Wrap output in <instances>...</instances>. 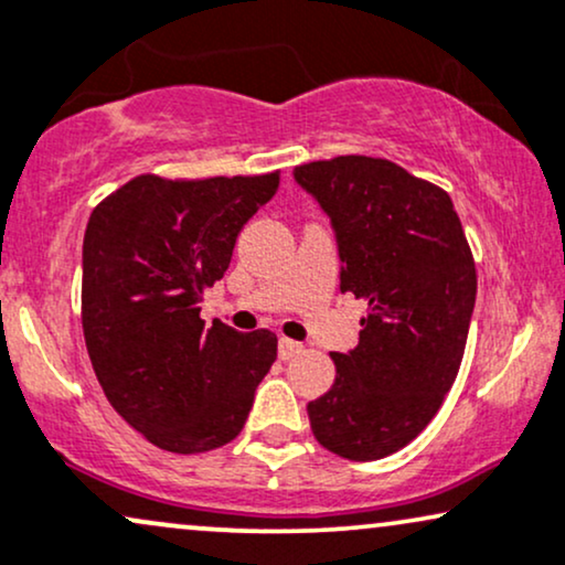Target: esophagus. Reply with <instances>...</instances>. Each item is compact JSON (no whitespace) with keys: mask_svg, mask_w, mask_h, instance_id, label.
Returning a JSON list of instances; mask_svg holds the SVG:
<instances>
[{"mask_svg":"<svg viewBox=\"0 0 565 565\" xmlns=\"http://www.w3.org/2000/svg\"><path fill=\"white\" fill-rule=\"evenodd\" d=\"M302 344L299 341H291V339H278V360H291V356L302 354Z\"/></svg>","mask_w":565,"mask_h":565,"instance_id":"1","label":"esophagus"}]
</instances>
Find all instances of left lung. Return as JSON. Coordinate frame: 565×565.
Wrapping results in <instances>:
<instances>
[{
    "mask_svg": "<svg viewBox=\"0 0 565 565\" xmlns=\"http://www.w3.org/2000/svg\"><path fill=\"white\" fill-rule=\"evenodd\" d=\"M295 180L331 216L341 291L367 302L360 344L331 354V391L307 404L312 435L341 459H383L430 425L459 373L472 247L448 192L388 159L307 161Z\"/></svg>",
    "mask_w": 565,
    "mask_h": 565,
    "instance_id": "obj_1",
    "label": "left lung"
}]
</instances>
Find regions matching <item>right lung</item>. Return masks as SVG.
Returning a JSON list of instances; mask_svg holds the SVG:
<instances>
[{
	"instance_id": "1",
	"label": "right lung",
	"mask_w": 565,
	"mask_h": 565,
	"mask_svg": "<svg viewBox=\"0 0 565 565\" xmlns=\"http://www.w3.org/2000/svg\"><path fill=\"white\" fill-rule=\"evenodd\" d=\"M276 188L278 171L203 180L148 171L90 213L81 316L93 373L114 412L163 451L205 454L237 438L274 365V331L205 328L198 305Z\"/></svg>"
}]
</instances>
